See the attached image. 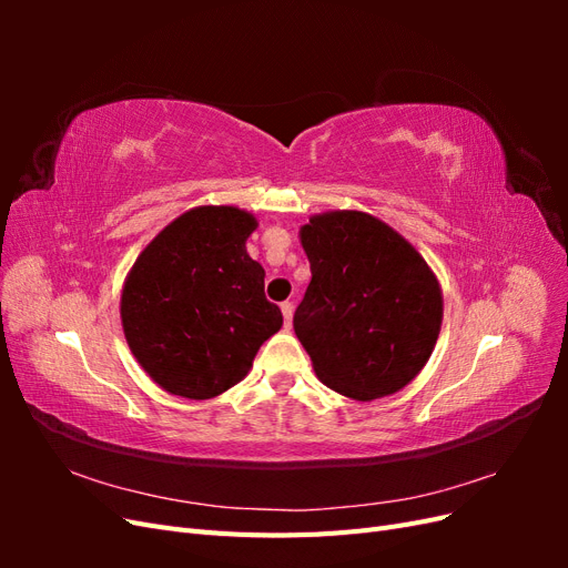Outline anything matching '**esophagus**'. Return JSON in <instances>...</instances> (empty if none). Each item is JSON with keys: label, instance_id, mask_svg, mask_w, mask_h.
Wrapping results in <instances>:
<instances>
[{"label": "esophagus", "instance_id": "esophagus-1", "mask_svg": "<svg viewBox=\"0 0 568 568\" xmlns=\"http://www.w3.org/2000/svg\"><path fill=\"white\" fill-rule=\"evenodd\" d=\"M282 315H284V326L291 329V322H294V303H282Z\"/></svg>", "mask_w": 568, "mask_h": 568}]
</instances>
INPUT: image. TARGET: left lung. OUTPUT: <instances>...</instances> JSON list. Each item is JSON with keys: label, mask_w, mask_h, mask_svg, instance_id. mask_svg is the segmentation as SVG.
I'll return each instance as SVG.
<instances>
[{"label": "left lung", "mask_w": 568, "mask_h": 568, "mask_svg": "<svg viewBox=\"0 0 568 568\" xmlns=\"http://www.w3.org/2000/svg\"><path fill=\"white\" fill-rule=\"evenodd\" d=\"M313 280L294 329L317 379L369 403L424 369L443 324L436 272L403 234L365 211H326L301 227Z\"/></svg>", "instance_id": "obj_1"}]
</instances>
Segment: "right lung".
Segmentation results:
<instances>
[{
  "label": "right lung",
  "instance_id": "obj_1",
  "mask_svg": "<svg viewBox=\"0 0 568 568\" xmlns=\"http://www.w3.org/2000/svg\"><path fill=\"white\" fill-rule=\"evenodd\" d=\"M253 213L196 205L136 255L120 291V322L140 367L163 390L209 400L239 384L282 329L265 270L246 251Z\"/></svg>",
  "mask_w": 568,
  "mask_h": 568
}]
</instances>
